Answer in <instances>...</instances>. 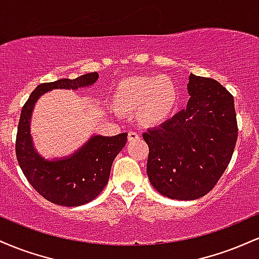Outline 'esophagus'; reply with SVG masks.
<instances>
[{
    "label": "esophagus",
    "mask_w": 259,
    "mask_h": 259,
    "mask_svg": "<svg viewBox=\"0 0 259 259\" xmlns=\"http://www.w3.org/2000/svg\"><path fill=\"white\" fill-rule=\"evenodd\" d=\"M138 139H140V135L138 133L130 132L129 134H127V140H129V141H135V140H138Z\"/></svg>",
    "instance_id": "esophagus-1"
}]
</instances>
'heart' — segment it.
Returning <instances> with one entry per match:
<instances>
[{
	"mask_svg": "<svg viewBox=\"0 0 259 259\" xmlns=\"http://www.w3.org/2000/svg\"><path fill=\"white\" fill-rule=\"evenodd\" d=\"M178 88L168 76H136L118 88L115 103L126 112H138L144 125H158L173 114Z\"/></svg>",
	"mask_w": 259,
	"mask_h": 259,
	"instance_id": "heart-1",
	"label": "heart"
}]
</instances>
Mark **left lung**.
I'll return each mask as SVG.
<instances>
[{
  "label": "left lung",
  "mask_w": 259,
  "mask_h": 259,
  "mask_svg": "<svg viewBox=\"0 0 259 259\" xmlns=\"http://www.w3.org/2000/svg\"><path fill=\"white\" fill-rule=\"evenodd\" d=\"M185 109L142 134L150 148L147 177L159 194L191 201L221 179L234 153V97L214 79L190 74Z\"/></svg>",
  "instance_id": "left-lung-1"
}]
</instances>
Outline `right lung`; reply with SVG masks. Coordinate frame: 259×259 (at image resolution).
<instances>
[{
	"label": "right lung",
	"instance_id": "add662e5",
	"mask_svg": "<svg viewBox=\"0 0 259 259\" xmlns=\"http://www.w3.org/2000/svg\"><path fill=\"white\" fill-rule=\"evenodd\" d=\"M97 79L99 74L95 72L76 79H61L40 84L31 92L20 113L16 141L18 163L38 194L59 206H81L101 194L108 183L113 160L125 146L127 134L92 135L69 156L46 159L34 147L30 133L32 111L37 100L46 92L57 89L78 90L94 85Z\"/></svg>",
	"mask_w": 259,
	"mask_h": 259
}]
</instances>
